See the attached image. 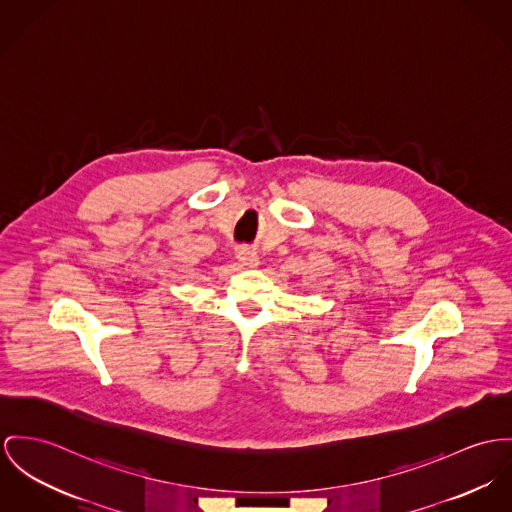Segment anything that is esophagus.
<instances>
[{
    "instance_id": "1",
    "label": "esophagus",
    "mask_w": 512,
    "mask_h": 512,
    "mask_svg": "<svg viewBox=\"0 0 512 512\" xmlns=\"http://www.w3.org/2000/svg\"><path fill=\"white\" fill-rule=\"evenodd\" d=\"M236 255L237 261H239L243 267H257V265H259V255H257L255 249H251V247H239Z\"/></svg>"
}]
</instances>
